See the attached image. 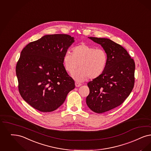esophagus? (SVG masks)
Instances as JSON below:
<instances>
[{
    "instance_id": "esophagus-1",
    "label": "esophagus",
    "mask_w": 151,
    "mask_h": 151,
    "mask_svg": "<svg viewBox=\"0 0 151 151\" xmlns=\"http://www.w3.org/2000/svg\"><path fill=\"white\" fill-rule=\"evenodd\" d=\"M82 84H81V83H79L78 82H75V86H76V87H79V86H80Z\"/></svg>"
}]
</instances>
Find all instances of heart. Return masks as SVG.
Segmentation results:
<instances>
[{
    "instance_id": "obj_1",
    "label": "heart",
    "mask_w": 151,
    "mask_h": 151,
    "mask_svg": "<svg viewBox=\"0 0 151 151\" xmlns=\"http://www.w3.org/2000/svg\"><path fill=\"white\" fill-rule=\"evenodd\" d=\"M63 62L67 71L73 75L78 81L89 78L91 80L99 78L105 70L107 63V55L104 49L96 48L85 43L74 47L73 53L67 52L63 57Z\"/></svg>"
}]
</instances>
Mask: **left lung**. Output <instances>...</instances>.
Masks as SVG:
<instances>
[{
    "label": "left lung",
    "mask_w": 151,
    "mask_h": 151,
    "mask_svg": "<svg viewBox=\"0 0 151 151\" xmlns=\"http://www.w3.org/2000/svg\"><path fill=\"white\" fill-rule=\"evenodd\" d=\"M101 45L107 55L104 71L88 83L89 94L86 103L93 112L102 114L119 106L133 90L135 62L127 50L107 38L89 37Z\"/></svg>",
    "instance_id": "left-lung-1"
}]
</instances>
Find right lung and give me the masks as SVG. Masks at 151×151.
Returning <instances> with one entry per match:
<instances>
[{"label":"right lung","mask_w":151,"mask_h":151,"mask_svg":"<svg viewBox=\"0 0 151 151\" xmlns=\"http://www.w3.org/2000/svg\"><path fill=\"white\" fill-rule=\"evenodd\" d=\"M74 42L67 34L46 35L28 44L21 52L16 73L21 96L37 110L57 109L75 87L63 57Z\"/></svg>","instance_id":"right-lung-1"}]
</instances>
